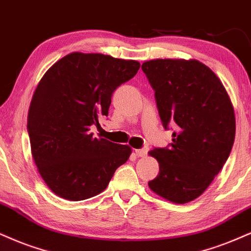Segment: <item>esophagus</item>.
<instances>
[{
  "mask_svg": "<svg viewBox=\"0 0 251 251\" xmlns=\"http://www.w3.org/2000/svg\"><path fill=\"white\" fill-rule=\"evenodd\" d=\"M148 151H149V149H148V148H142V149H136L135 150V153L137 154L138 157H144V156H147Z\"/></svg>",
  "mask_w": 251,
  "mask_h": 251,
  "instance_id": "obj_1",
  "label": "esophagus"
}]
</instances>
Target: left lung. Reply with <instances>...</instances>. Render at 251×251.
I'll return each instance as SVG.
<instances>
[{
    "label": "left lung",
    "mask_w": 251,
    "mask_h": 251,
    "mask_svg": "<svg viewBox=\"0 0 251 251\" xmlns=\"http://www.w3.org/2000/svg\"><path fill=\"white\" fill-rule=\"evenodd\" d=\"M142 70L154 91L164 128H176L170 147L149 152L159 163L149 187L171 202H190L206 191L229 157L236 130L234 107L221 80L196 59L149 60Z\"/></svg>",
    "instance_id": "left-lung-1"
}]
</instances>
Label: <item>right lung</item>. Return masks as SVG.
I'll use <instances>...</instances> for the list:
<instances>
[{
  "instance_id": "obj_1",
  "label": "right lung",
  "mask_w": 251,
  "mask_h": 251,
  "mask_svg": "<svg viewBox=\"0 0 251 251\" xmlns=\"http://www.w3.org/2000/svg\"><path fill=\"white\" fill-rule=\"evenodd\" d=\"M141 64L101 53L73 52L46 71L31 100L27 132L31 152L48 187L80 201L108 186L128 160L129 145L93 137L91 126L108 116L115 89L134 78Z\"/></svg>"
}]
</instances>
